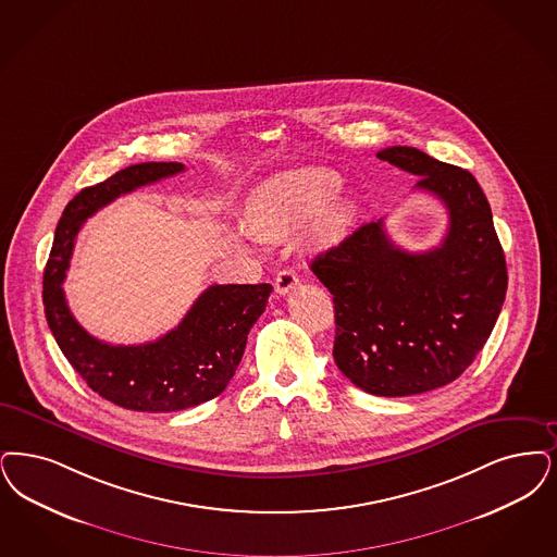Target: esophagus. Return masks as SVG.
<instances>
[{
    "label": "esophagus",
    "mask_w": 557,
    "mask_h": 557,
    "mask_svg": "<svg viewBox=\"0 0 557 557\" xmlns=\"http://www.w3.org/2000/svg\"><path fill=\"white\" fill-rule=\"evenodd\" d=\"M298 286V275L294 269H282L275 277V292L277 294H288L289 289Z\"/></svg>",
    "instance_id": "1"
}]
</instances>
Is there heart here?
Wrapping results in <instances>:
<instances>
[{
  "label": "heart",
  "mask_w": 557,
  "mask_h": 557,
  "mask_svg": "<svg viewBox=\"0 0 557 557\" xmlns=\"http://www.w3.org/2000/svg\"><path fill=\"white\" fill-rule=\"evenodd\" d=\"M339 176L325 168H300L265 180L246 202L245 223L257 238H286L312 223V243L332 246L357 215L352 199H332Z\"/></svg>",
  "instance_id": "b5f03b06"
}]
</instances>
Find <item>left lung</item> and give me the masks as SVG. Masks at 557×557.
<instances>
[{
    "instance_id": "8db88e82",
    "label": "left lung",
    "mask_w": 557,
    "mask_h": 557,
    "mask_svg": "<svg viewBox=\"0 0 557 557\" xmlns=\"http://www.w3.org/2000/svg\"><path fill=\"white\" fill-rule=\"evenodd\" d=\"M379 159L421 176L449 213L442 245L408 252L383 222L360 225L321 252L312 273L334 294V360L373 396H414L460 377L499 317L508 271L490 202L474 176L414 147Z\"/></svg>"
}]
</instances>
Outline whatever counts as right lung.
I'll list each match as a JSON object with an SVG mask.
<instances>
[{
	"mask_svg": "<svg viewBox=\"0 0 557 557\" xmlns=\"http://www.w3.org/2000/svg\"><path fill=\"white\" fill-rule=\"evenodd\" d=\"M180 172L184 165L176 161L136 163L83 188L60 218L44 273L47 325L67 362L95 394L136 412H176L220 396L273 289L269 284L209 286L176 330L138 346H113L81 327L62 289L78 230L113 199Z\"/></svg>",
	"mask_w": 557,
	"mask_h": 557,
	"instance_id": "obj_1",
	"label": "right lung"
}]
</instances>
